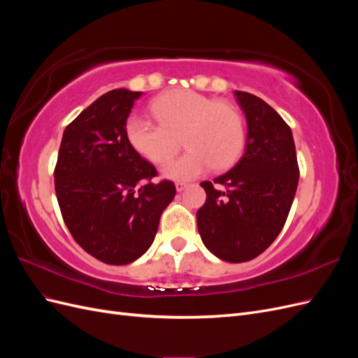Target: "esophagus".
<instances>
[{"instance_id":"1","label":"esophagus","mask_w":358,"mask_h":358,"mask_svg":"<svg viewBox=\"0 0 358 358\" xmlns=\"http://www.w3.org/2000/svg\"><path fill=\"white\" fill-rule=\"evenodd\" d=\"M187 187H188V183H185V182H176V189H178V192H182Z\"/></svg>"}]
</instances>
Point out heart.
Instances as JSON below:
<instances>
[{"mask_svg": "<svg viewBox=\"0 0 358 358\" xmlns=\"http://www.w3.org/2000/svg\"><path fill=\"white\" fill-rule=\"evenodd\" d=\"M150 112L158 122L131 115L125 136L129 146L155 166L166 164L178 154L182 138L188 152L162 170L169 179L189 180L210 166L216 171L227 170L242 155L243 119L229 103L194 91H171L157 96Z\"/></svg>", "mask_w": 358, "mask_h": 358, "instance_id": "b5f03b06", "label": "heart"}]
</instances>
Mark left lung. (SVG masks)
<instances>
[{
    "mask_svg": "<svg viewBox=\"0 0 358 358\" xmlns=\"http://www.w3.org/2000/svg\"><path fill=\"white\" fill-rule=\"evenodd\" d=\"M234 94L248 122L245 154L225 175L201 182L206 203L197 227L213 255L243 263L264 252L284 229L300 171L288 124L258 96Z\"/></svg>",
    "mask_w": 358,
    "mask_h": 358,
    "instance_id": "1",
    "label": "left lung"
}]
</instances>
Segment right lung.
Segmentation results:
<instances>
[{"label": "right lung", "mask_w": 358, "mask_h": 358, "mask_svg": "<svg viewBox=\"0 0 358 358\" xmlns=\"http://www.w3.org/2000/svg\"><path fill=\"white\" fill-rule=\"evenodd\" d=\"M142 92L113 90L67 125L55 167L62 220L86 252L112 266L142 257L175 199L170 180L129 146L127 117Z\"/></svg>", "instance_id": "obj_1"}]
</instances>
